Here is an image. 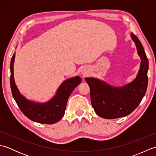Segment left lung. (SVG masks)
<instances>
[{
    "label": "left lung",
    "instance_id": "obj_1",
    "mask_svg": "<svg viewBox=\"0 0 156 156\" xmlns=\"http://www.w3.org/2000/svg\"><path fill=\"white\" fill-rule=\"evenodd\" d=\"M131 35L141 59L138 74L131 83L122 88H114L98 79H85L90 87L92 107L101 117L112 119L129 115L138 107L146 92L148 59L140 39L133 33Z\"/></svg>",
    "mask_w": 156,
    "mask_h": 156
}]
</instances>
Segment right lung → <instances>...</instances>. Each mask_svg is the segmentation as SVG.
Masks as SVG:
<instances>
[{"label": "right lung", "instance_id": "right-lung-1", "mask_svg": "<svg viewBox=\"0 0 156 156\" xmlns=\"http://www.w3.org/2000/svg\"><path fill=\"white\" fill-rule=\"evenodd\" d=\"M15 54L11 58L10 84L12 97L20 110L30 120L43 124H54L63 117L66 111L68 99L74 89L81 82L78 76L64 81L59 87L55 97L45 104L35 103L27 101L20 93L16 88L13 74Z\"/></svg>", "mask_w": 156, "mask_h": 156}]
</instances>
